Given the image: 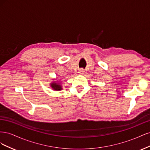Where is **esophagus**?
I'll use <instances>...</instances> for the list:
<instances>
[{
  "label": "esophagus",
  "instance_id": "esophagus-1",
  "mask_svg": "<svg viewBox=\"0 0 150 150\" xmlns=\"http://www.w3.org/2000/svg\"><path fill=\"white\" fill-rule=\"evenodd\" d=\"M84 70L83 69H79V74H82L84 73Z\"/></svg>",
  "mask_w": 150,
  "mask_h": 150
}]
</instances>
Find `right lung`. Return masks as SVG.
I'll return each mask as SVG.
<instances>
[{
	"mask_svg": "<svg viewBox=\"0 0 150 150\" xmlns=\"http://www.w3.org/2000/svg\"><path fill=\"white\" fill-rule=\"evenodd\" d=\"M51 87L53 89V90L55 91H61L62 89L61 84L58 81H54V82H52L51 84Z\"/></svg>",
	"mask_w": 150,
	"mask_h": 150,
	"instance_id": "add662e5",
	"label": "right lung"
}]
</instances>
